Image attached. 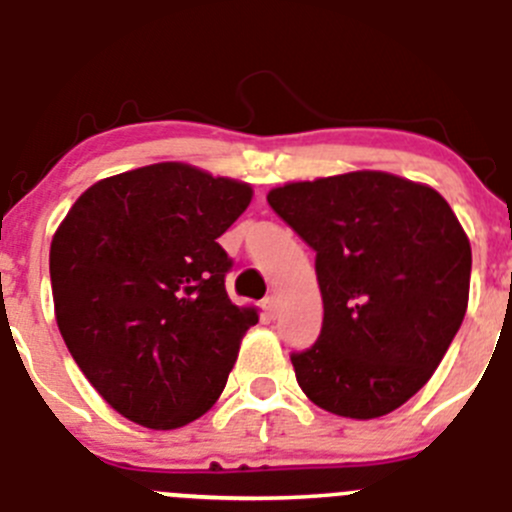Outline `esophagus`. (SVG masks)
Returning <instances> with one entry per match:
<instances>
[{"instance_id":"1","label":"esophagus","mask_w":512,"mask_h":512,"mask_svg":"<svg viewBox=\"0 0 512 512\" xmlns=\"http://www.w3.org/2000/svg\"><path fill=\"white\" fill-rule=\"evenodd\" d=\"M262 310H265V315L270 317V320H275L277 312H280V305H277V297H265V302H262Z\"/></svg>"}]
</instances>
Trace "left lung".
Here are the masks:
<instances>
[{"instance_id": "8db88e82", "label": "left lung", "mask_w": 512, "mask_h": 512, "mask_svg": "<svg viewBox=\"0 0 512 512\" xmlns=\"http://www.w3.org/2000/svg\"><path fill=\"white\" fill-rule=\"evenodd\" d=\"M272 210L315 250L322 330L292 352L302 393L327 413L370 420L408 403L463 325L470 242L433 187L350 172L292 182Z\"/></svg>"}]
</instances>
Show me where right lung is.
<instances>
[{
  "label": "right lung",
  "mask_w": 512,
  "mask_h": 512,
  "mask_svg": "<svg viewBox=\"0 0 512 512\" xmlns=\"http://www.w3.org/2000/svg\"><path fill=\"white\" fill-rule=\"evenodd\" d=\"M250 200L245 182L160 162L92 185L54 232L64 345L132 423L182 428L225 390L257 310L227 297L232 260L217 237Z\"/></svg>",
  "instance_id": "obj_1"
}]
</instances>
